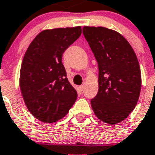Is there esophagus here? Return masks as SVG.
<instances>
[{"label": "esophagus", "instance_id": "34e87169", "mask_svg": "<svg viewBox=\"0 0 155 155\" xmlns=\"http://www.w3.org/2000/svg\"><path fill=\"white\" fill-rule=\"evenodd\" d=\"M79 89H80V90H81V91H84V85H81V86L79 87Z\"/></svg>", "mask_w": 155, "mask_h": 155}]
</instances>
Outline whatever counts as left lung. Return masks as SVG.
<instances>
[{
  "label": "left lung",
  "instance_id": "8db88e82",
  "mask_svg": "<svg viewBox=\"0 0 155 155\" xmlns=\"http://www.w3.org/2000/svg\"><path fill=\"white\" fill-rule=\"evenodd\" d=\"M83 34L98 66V91L91 106L99 120L117 124L127 118L138 102L141 74L137 57L116 31L84 26Z\"/></svg>",
  "mask_w": 155,
  "mask_h": 155
}]
</instances>
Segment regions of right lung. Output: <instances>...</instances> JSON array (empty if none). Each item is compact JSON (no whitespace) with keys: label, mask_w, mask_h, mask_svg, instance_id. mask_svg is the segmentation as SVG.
Returning a JSON list of instances; mask_svg holds the SVG:
<instances>
[{"label":"right lung","mask_w":155,"mask_h":155,"mask_svg":"<svg viewBox=\"0 0 155 155\" xmlns=\"http://www.w3.org/2000/svg\"><path fill=\"white\" fill-rule=\"evenodd\" d=\"M81 31V26L43 30L25 52L19 86L28 111L39 121H57L76 101L77 92L68 81L61 59Z\"/></svg>","instance_id":"obj_1"}]
</instances>
